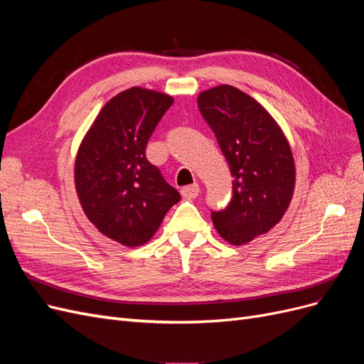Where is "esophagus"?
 Wrapping results in <instances>:
<instances>
[{
  "mask_svg": "<svg viewBox=\"0 0 364 364\" xmlns=\"http://www.w3.org/2000/svg\"><path fill=\"white\" fill-rule=\"evenodd\" d=\"M199 193H200V186L197 183L185 186V188H182V191H181V194L185 197V199H194V197L199 196Z\"/></svg>",
  "mask_w": 364,
  "mask_h": 364,
  "instance_id": "esophagus-1",
  "label": "esophagus"
}]
</instances>
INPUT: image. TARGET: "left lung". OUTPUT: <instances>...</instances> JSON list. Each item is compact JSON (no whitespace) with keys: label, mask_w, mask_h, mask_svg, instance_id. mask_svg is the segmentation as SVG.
<instances>
[{"label":"left lung","mask_w":364,"mask_h":364,"mask_svg":"<svg viewBox=\"0 0 364 364\" xmlns=\"http://www.w3.org/2000/svg\"><path fill=\"white\" fill-rule=\"evenodd\" d=\"M229 164L232 199L213 223L229 245L241 246L277 226L293 199L296 167L281 126L255 98L230 85L197 97Z\"/></svg>","instance_id":"1"}]
</instances>
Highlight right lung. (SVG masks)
Here are the masks:
<instances>
[{
    "label": "right lung",
    "mask_w": 364,
    "mask_h": 364,
    "mask_svg": "<svg viewBox=\"0 0 364 364\" xmlns=\"http://www.w3.org/2000/svg\"><path fill=\"white\" fill-rule=\"evenodd\" d=\"M173 97L134 86L112 97L83 136L74 183L87 220L117 243L146 245L181 194L146 158V147Z\"/></svg>",
    "instance_id": "right-lung-1"
}]
</instances>
